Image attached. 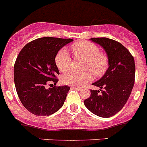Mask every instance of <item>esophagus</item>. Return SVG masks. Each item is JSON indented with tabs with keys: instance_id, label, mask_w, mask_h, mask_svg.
Listing matches in <instances>:
<instances>
[{
	"instance_id": "1",
	"label": "esophagus",
	"mask_w": 147,
	"mask_h": 147,
	"mask_svg": "<svg viewBox=\"0 0 147 147\" xmlns=\"http://www.w3.org/2000/svg\"><path fill=\"white\" fill-rule=\"evenodd\" d=\"M71 88L72 89H75V90H82V89L80 88V87H71Z\"/></svg>"
}]
</instances>
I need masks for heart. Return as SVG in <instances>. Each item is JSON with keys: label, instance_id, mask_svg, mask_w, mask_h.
Listing matches in <instances>:
<instances>
[{"label": "heart", "instance_id": "b5f03b06", "mask_svg": "<svg viewBox=\"0 0 147 147\" xmlns=\"http://www.w3.org/2000/svg\"><path fill=\"white\" fill-rule=\"evenodd\" d=\"M76 59L83 60L82 73L71 72L62 76V82L73 87H81L92 79V74L100 77L104 74L109 66V59L106 54L100 52L95 44L82 41L74 44L71 47ZM55 64L61 72H65L70 68L71 57L66 49L63 48L55 56Z\"/></svg>", "mask_w": 147, "mask_h": 147}]
</instances>
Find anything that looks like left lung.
<instances>
[{
  "label": "left lung",
  "mask_w": 147,
  "mask_h": 147,
  "mask_svg": "<svg viewBox=\"0 0 147 147\" xmlns=\"http://www.w3.org/2000/svg\"><path fill=\"white\" fill-rule=\"evenodd\" d=\"M90 41L103 47L109 68L92 84L99 90H90L91 95L84 103L94 114L108 118L119 112L128 100L135 82V62L130 52L118 41L108 38H92Z\"/></svg>",
  "instance_id": "left-lung-1"
}]
</instances>
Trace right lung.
I'll return each instance as SVG.
<instances>
[{"label": "right lung", "instance_id": "1", "mask_svg": "<svg viewBox=\"0 0 147 147\" xmlns=\"http://www.w3.org/2000/svg\"><path fill=\"white\" fill-rule=\"evenodd\" d=\"M74 40L44 37L27 44L22 49L14 67L16 90L28 111L36 116H49L63 106L70 90L56 85L60 74L55 56L62 47ZM49 84L51 87L47 88Z\"/></svg>", "mask_w": 147, "mask_h": 147}]
</instances>
